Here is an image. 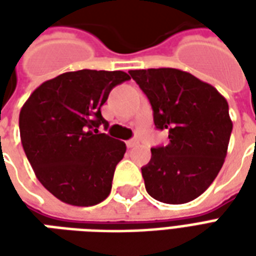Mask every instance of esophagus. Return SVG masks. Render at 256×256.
I'll return each mask as SVG.
<instances>
[{"label":"esophagus","instance_id":"obj_1","mask_svg":"<svg viewBox=\"0 0 256 256\" xmlns=\"http://www.w3.org/2000/svg\"><path fill=\"white\" fill-rule=\"evenodd\" d=\"M126 144H128V148H134V146H137V145H138V140L134 137V138L128 140Z\"/></svg>","mask_w":256,"mask_h":256}]
</instances>
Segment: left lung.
<instances>
[{"label": "left lung", "instance_id": "1", "mask_svg": "<svg viewBox=\"0 0 256 256\" xmlns=\"http://www.w3.org/2000/svg\"><path fill=\"white\" fill-rule=\"evenodd\" d=\"M150 100L156 128L168 144L150 148L141 168L145 189L167 204L192 202L224 164L233 123L225 97L214 86L177 68L128 71Z\"/></svg>", "mask_w": 256, "mask_h": 256}]
</instances>
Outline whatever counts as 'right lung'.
<instances>
[{"label": "right lung", "instance_id": "1", "mask_svg": "<svg viewBox=\"0 0 256 256\" xmlns=\"http://www.w3.org/2000/svg\"><path fill=\"white\" fill-rule=\"evenodd\" d=\"M123 71L79 70L38 86L19 115L20 138L36 178L71 206H94L108 198L126 144L100 133L108 122L101 106Z\"/></svg>", "mask_w": 256, "mask_h": 256}]
</instances>
